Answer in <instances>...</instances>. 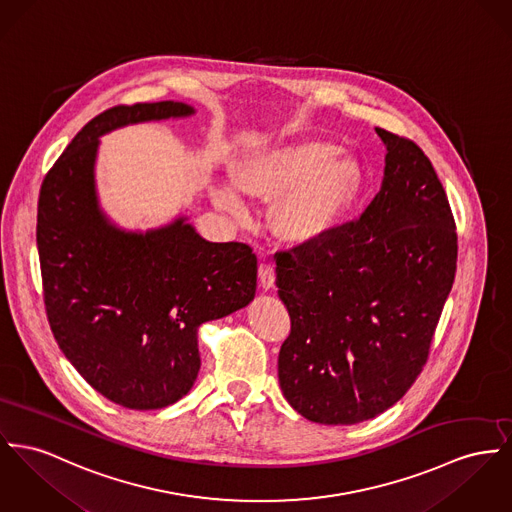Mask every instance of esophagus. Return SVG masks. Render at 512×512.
Here are the masks:
<instances>
[{
    "label": "esophagus",
    "instance_id": "esophagus-1",
    "mask_svg": "<svg viewBox=\"0 0 512 512\" xmlns=\"http://www.w3.org/2000/svg\"><path fill=\"white\" fill-rule=\"evenodd\" d=\"M258 279H260V285L264 291H270L275 283V270H273L272 264L268 262H262L260 268H258Z\"/></svg>",
    "mask_w": 512,
    "mask_h": 512
}]
</instances>
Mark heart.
<instances>
[{
    "label": "heart",
    "instance_id": "1",
    "mask_svg": "<svg viewBox=\"0 0 512 512\" xmlns=\"http://www.w3.org/2000/svg\"><path fill=\"white\" fill-rule=\"evenodd\" d=\"M242 192L258 200L284 196L273 209L275 233L291 244L328 237L353 207L363 184L361 163L324 139H303L246 159L235 172ZM215 204L233 217L246 202L233 184L213 190Z\"/></svg>",
    "mask_w": 512,
    "mask_h": 512
}]
</instances>
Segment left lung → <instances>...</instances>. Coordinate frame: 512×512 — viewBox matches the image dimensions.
I'll use <instances>...</instances> for the list:
<instances>
[{
	"label": "left lung",
	"mask_w": 512,
	"mask_h": 512,
	"mask_svg": "<svg viewBox=\"0 0 512 512\" xmlns=\"http://www.w3.org/2000/svg\"><path fill=\"white\" fill-rule=\"evenodd\" d=\"M375 130L384 178L365 213L275 254L277 295L291 316L279 386L322 425L373 419L408 392L456 273V227L431 161L413 141Z\"/></svg>",
	"instance_id": "obj_1"
}]
</instances>
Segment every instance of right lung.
<instances>
[{
	"label": "right lung",
	"mask_w": 512,
	"mask_h": 512,
	"mask_svg": "<svg viewBox=\"0 0 512 512\" xmlns=\"http://www.w3.org/2000/svg\"><path fill=\"white\" fill-rule=\"evenodd\" d=\"M186 103L114 106L71 139L38 198L36 246L50 328L97 392L130 409H161L200 373L198 330L256 295L258 260L242 242L202 239L188 215L128 231L101 207V136L194 116Z\"/></svg>",
	"instance_id": "1"
}]
</instances>
